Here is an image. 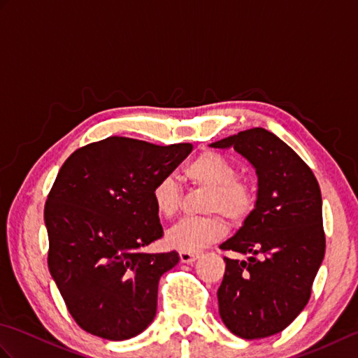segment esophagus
<instances>
[{"instance_id":"34e87169","label":"esophagus","mask_w":358,"mask_h":358,"mask_svg":"<svg viewBox=\"0 0 358 358\" xmlns=\"http://www.w3.org/2000/svg\"><path fill=\"white\" fill-rule=\"evenodd\" d=\"M199 257H200L199 252H186V250H180V260L183 263H194Z\"/></svg>"}]
</instances>
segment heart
Wrapping results in <instances>:
<instances>
[{
  "instance_id": "b5f03b06",
  "label": "heart",
  "mask_w": 358,
  "mask_h": 358,
  "mask_svg": "<svg viewBox=\"0 0 358 358\" xmlns=\"http://www.w3.org/2000/svg\"><path fill=\"white\" fill-rule=\"evenodd\" d=\"M185 178L195 186L208 189L203 210L214 214L200 218H183L167 232L169 245L186 252H199L226 234L223 218L240 224L255 208L257 195L246 180L238 177V169L231 159L217 152H203L183 171ZM158 215L169 218L177 214L181 203V187L172 177L159 178L150 191Z\"/></svg>"
}]
</instances>
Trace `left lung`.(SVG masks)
<instances>
[{"instance_id": "1", "label": "left lung", "mask_w": 358, "mask_h": 358, "mask_svg": "<svg viewBox=\"0 0 358 358\" xmlns=\"http://www.w3.org/2000/svg\"><path fill=\"white\" fill-rule=\"evenodd\" d=\"M245 157L255 167V208L237 234L220 245L250 255L224 257L218 287L220 317L246 340L281 332L308 305L324 257L322 192L310 167L263 127L248 129L210 144Z\"/></svg>"}]
</instances>
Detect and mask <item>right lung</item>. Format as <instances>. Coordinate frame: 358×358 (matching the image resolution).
Returning <instances> with one entry per match:
<instances>
[{
  "mask_svg": "<svg viewBox=\"0 0 358 358\" xmlns=\"http://www.w3.org/2000/svg\"><path fill=\"white\" fill-rule=\"evenodd\" d=\"M192 144L109 136L66 159L44 206L52 278L80 328L106 340L138 336L157 314L158 281L178 254H148L163 237L150 191Z\"/></svg>",
  "mask_w": 358,
  "mask_h": 358,
  "instance_id": "add662e5",
  "label": "right lung"
}]
</instances>
